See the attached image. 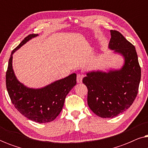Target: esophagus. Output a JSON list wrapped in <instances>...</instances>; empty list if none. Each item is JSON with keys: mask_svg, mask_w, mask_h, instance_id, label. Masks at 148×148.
<instances>
[{"mask_svg": "<svg viewBox=\"0 0 148 148\" xmlns=\"http://www.w3.org/2000/svg\"><path fill=\"white\" fill-rule=\"evenodd\" d=\"M83 78H84V75L80 74V73L77 74V82L78 84H80V83H82Z\"/></svg>", "mask_w": 148, "mask_h": 148, "instance_id": "1", "label": "esophagus"}]
</instances>
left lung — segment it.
I'll list each match as a JSON object with an SVG mask.
<instances>
[{
  "label": "left lung",
  "instance_id": "obj_1",
  "mask_svg": "<svg viewBox=\"0 0 148 148\" xmlns=\"http://www.w3.org/2000/svg\"><path fill=\"white\" fill-rule=\"evenodd\" d=\"M109 49L124 58L120 69L86 73L83 83L88 88V104L102 118H113L127 110L136 98L141 68L135 46L116 30H110Z\"/></svg>",
  "mask_w": 148,
  "mask_h": 148
}]
</instances>
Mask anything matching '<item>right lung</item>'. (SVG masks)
I'll use <instances>...</instances> for the list:
<instances>
[{
    "label": "right lung",
    "instance_id": "1",
    "mask_svg": "<svg viewBox=\"0 0 148 148\" xmlns=\"http://www.w3.org/2000/svg\"><path fill=\"white\" fill-rule=\"evenodd\" d=\"M38 34H30L11 52L6 73V86L15 108L36 123L51 122L61 112L66 95L75 86L76 74L72 73L41 88H29L16 77L13 69V54Z\"/></svg>",
    "mask_w": 148,
    "mask_h": 148
}]
</instances>
